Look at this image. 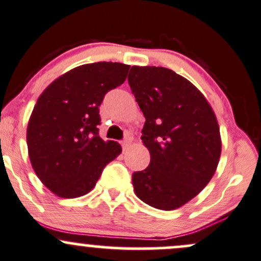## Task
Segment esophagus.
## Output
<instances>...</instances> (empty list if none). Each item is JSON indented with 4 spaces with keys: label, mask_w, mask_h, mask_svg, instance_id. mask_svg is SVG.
<instances>
[{
    "label": "esophagus",
    "mask_w": 261,
    "mask_h": 261,
    "mask_svg": "<svg viewBox=\"0 0 261 261\" xmlns=\"http://www.w3.org/2000/svg\"><path fill=\"white\" fill-rule=\"evenodd\" d=\"M122 150L123 151H125V150H127L128 149V146H130L131 145V139L130 138H125L123 139V141H122Z\"/></svg>",
    "instance_id": "obj_1"
}]
</instances>
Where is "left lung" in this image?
<instances>
[{
    "mask_svg": "<svg viewBox=\"0 0 261 261\" xmlns=\"http://www.w3.org/2000/svg\"><path fill=\"white\" fill-rule=\"evenodd\" d=\"M144 114L141 140L149 166L133 174L140 200L175 210L195 197L215 174L221 153L218 120L204 95L182 76L156 66H133L127 77Z\"/></svg>",
    "mask_w": 261,
    "mask_h": 261,
    "instance_id": "obj_1",
    "label": "left lung"
}]
</instances>
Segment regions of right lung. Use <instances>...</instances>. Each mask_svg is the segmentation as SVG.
I'll return each mask as SVG.
<instances>
[{"label":"right lung","mask_w":261,"mask_h":261,"mask_svg":"<svg viewBox=\"0 0 261 261\" xmlns=\"http://www.w3.org/2000/svg\"><path fill=\"white\" fill-rule=\"evenodd\" d=\"M130 66L95 62L72 68L38 97L29 126L31 165L43 185L60 197L90 193L110 161L121 152L116 141L98 136L100 105L122 85Z\"/></svg>","instance_id":"1"}]
</instances>
